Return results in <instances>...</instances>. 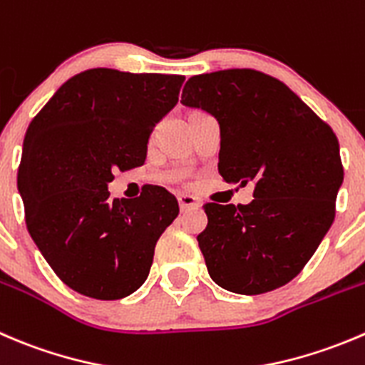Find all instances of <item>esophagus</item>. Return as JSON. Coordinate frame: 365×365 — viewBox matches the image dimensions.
Listing matches in <instances>:
<instances>
[{"instance_id": "obj_1", "label": "esophagus", "mask_w": 365, "mask_h": 365, "mask_svg": "<svg viewBox=\"0 0 365 365\" xmlns=\"http://www.w3.org/2000/svg\"><path fill=\"white\" fill-rule=\"evenodd\" d=\"M178 203L182 210H189V208H197L200 207V201L197 197L190 196V194H178Z\"/></svg>"}]
</instances>
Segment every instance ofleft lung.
<instances>
[{"label": "left lung", "mask_w": 365, "mask_h": 365, "mask_svg": "<svg viewBox=\"0 0 365 365\" xmlns=\"http://www.w3.org/2000/svg\"><path fill=\"white\" fill-rule=\"evenodd\" d=\"M182 103L217 121L219 175L255 183L250 205H205L197 235L208 274L237 294H264L298 277L335 217L344 180L339 140L285 83L253 69L189 78Z\"/></svg>", "instance_id": "8db88e82"}]
</instances>
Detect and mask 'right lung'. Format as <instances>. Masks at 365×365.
<instances>
[{
  "label": "right lung",
  "instance_id": "add662e5",
  "mask_svg": "<svg viewBox=\"0 0 365 365\" xmlns=\"http://www.w3.org/2000/svg\"><path fill=\"white\" fill-rule=\"evenodd\" d=\"M183 76L96 67L67 80L30 123L17 173L26 226L56 277L80 294L121 299L146 282L155 244L178 215L157 185L110 200L114 171L146 162Z\"/></svg>",
  "mask_w": 365,
  "mask_h": 365
}]
</instances>
